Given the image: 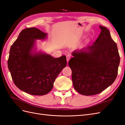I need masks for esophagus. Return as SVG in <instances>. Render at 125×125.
I'll return each mask as SVG.
<instances>
[{
	"mask_svg": "<svg viewBox=\"0 0 125 125\" xmlns=\"http://www.w3.org/2000/svg\"><path fill=\"white\" fill-rule=\"evenodd\" d=\"M70 58H71V56H70V55L68 54V55H66V61H67V63L68 62V61H69V60H70Z\"/></svg>",
	"mask_w": 125,
	"mask_h": 125,
	"instance_id": "esophagus-1",
	"label": "esophagus"
}]
</instances>
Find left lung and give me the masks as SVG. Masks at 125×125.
I'll use <instances>...</instances> for the list:
<instances>
[{"instance_id":"1","label":"left lung","mask_w":125,"mask_h":125,"mask_svg":"<svg viewBox=\"0 0 125 125\" xmlns=\"http://www.w3.org/2000/svg\"><path fill=\"white\" fill-rule=\"evenodd\" d=\"M93 45L76 50L68 62L75 89L84 95L98 94L116 78L120 57L116 43L105 27Z\"/></svg>"}]
</instances>
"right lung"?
Listing matches in <instances>:
<instances>
[{
  "label": "right lung",
  "mask_w": 125,
  "mask_h": 125,
  "mask_svg": "<svg viewBox=\"0 0 125 125\" xmlns=\"http://www.w3.org/2000/svg\"><path fill=\"white\" fill-rule=\"evenodd\" d=\"M48 34L35 27L22 31L10 48L8 66L19 89L34 95L49 92L55 79L67 62L65 55L54 58L37 51L36 40H45Z\"/></svg>",
  "instance_id": "add662e5"
}]
</instances>
